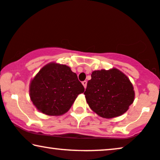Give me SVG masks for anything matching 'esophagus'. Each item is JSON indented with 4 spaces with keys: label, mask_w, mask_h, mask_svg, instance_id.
I'll return each mask as SVG.
<instances>
[{
    "label": "esophagus",
    "mask_w": 160,
    "mask_h": 160,
    "mask_svg": "<svg viewBox=\"0 0 160 160\" xmlns=\"http://www.w3.org/2000/svg\"><path fill=\"white\" fill-rule=\"evenodd\" d=\"M82 84L83 85L84 88H86V86H87V82L86 81V80H85V81H82Z\"/></svg>",
    "instance_id": "esophagus-1"
}]
</instances>
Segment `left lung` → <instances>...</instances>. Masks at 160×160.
<instances>
[{
  "label": "left lung",
  "mask_w": 160,
  "mask_h": 160,
  "mask_svg": "<svg viewBox=\"0 0 160 160\" xmlns=\"http://www.w3.org/2000/svg\"><path fill=\"white\" fill-rule=\"evenodd\" d=\"M84 94L93 112L108 119L126 112L134 100L130 80L115 68L94 71Z\"/></svg>",
  "instance_id": "obj_1"
}]
</instances>
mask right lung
Segmentation results:
<instances>
[{"label":"right lung","instance_id":"obj_1","mask_svg":"<svg viewBox=\"0 0 160 160\" xmlns=\"http://www.w3.org/2000/svg\"><path fill=\"white\" fill-rule=\"evenodd\" d=\"M84 90L70 67L50 62L32 80L29 94L38 111L49 116H59L69 110Z\"/></svg>","mask_w":160,"mask_h":160}]
</instances>
